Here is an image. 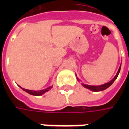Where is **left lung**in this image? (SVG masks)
<instances>
[{"label": "left lung", "mask_w": 129, "mask_h": 129, "mask_svg": "<svg viewBox=\"0 0 129 129\" xmlns=\"http://www.w3.org/2000/svg\"><path fill=\"white\" fill-rule=\"evenodd\" d=\"M120 69H121V65H120V66H119V69H118V71H117V73L116 75L115 76V77H114L112 80L108 82V83H106V84H103V85H100V86H90V85H88V84H82V86L84 87H85L87 89H89L91 91H93V92H98V91H102L104 90H106V88H108V87L111 86V85L113 84L115 80L117 78V77H118V75H119V72H120ZM77 76V75H76ZM77 80L79 81V79H78V77H77Z\"/></svg>", "instance_id": "left-lung-1"}]
</instances>
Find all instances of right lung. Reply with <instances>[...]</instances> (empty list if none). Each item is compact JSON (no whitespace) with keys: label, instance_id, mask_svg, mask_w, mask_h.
Segmentation results:
<instances>
[{"label":"right lung","instance_id":"1","mask_svg":"<svg viewBox=\"0 0 129 129\" xmlns=\"http://www.w3.org/2000/svg\"><path fill=\"white\" fill-rule=\"evenodd\" d=\"M20 88H21V89L25 91V92H27V93H29V95H35V96H40V95H43L45 92L49 91V90L52 88V86L48 87V88H45V89L40 90H27V89H25V88H23L21 86H20Z\"/></svg>","mask_w":129,"mask_h":129}]
</instances>
